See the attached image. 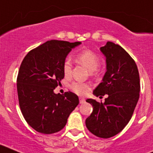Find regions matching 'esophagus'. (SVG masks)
Masks as SVG:
<instances>
[{
	"label": "esophagus",
	"mask_w": 153,
	"mask_h": 153,
	"mask_svg": "<svg viewBox=\"0 0 153 153\" xmlns=\"http://www.w3.org/2000/svg\"><path fill=\"white\" fill-rule=\"evenodd\" d=\"M85 102H86V101H85L84 98H83V97H79V102H80V103H84Z\"/></svg>",
	"instance_id": "esophagus-1"
}]
</instances>
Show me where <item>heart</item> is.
<instances>
[{
  "label": "heart",
  "instance_id": "1",
  "mask_svg": "<svg viewBox=\"0 0 153 153\" xmlns=\"http://www.w3.org/2000/svg\"><path fill=\"white\" fill-rule=\"evenodd\" d=\"M76 60L79 63L86 67V69L90 72L95 71L100 65V59H99L98 56L95 53L90 50H85V51H81L76 56ZM63 69V73L66 76L70 75L71 61L70 59H67L65 60ZM70 86H71L72 90L79 95H84L86 93H88L90 90V84L86 83H81V82H73Z\"/></svg>",
  "mask_w": 153,
  "mask_h": 153
}]
</instances>
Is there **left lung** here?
Instances as JSON below:
<instances>
[{
	"label": "left lung",
	"mask_w": 153,
	"mask_h": 153,
	"mask_svg": "<svg viewBox=\"0 0 153 153\" xmlns=\"http://www.w3.org/2000/svg\"><path fill=\"white\" fill-rule=\"evenodd\" d=\"M100 51L106 57V72L93 93L108 97L104 102L86 100L93 112L86 126L93 135L108 139L121 132L132 117L140 98V75L133 59L120 45L108 41Z\"/></svg>",
	"instance_id": "1"
}]
</instances>
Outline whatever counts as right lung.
<instances>
[{"mask_svg":"<svg viewBox=\"0 0 153 153\" xmlns=\"http://www.w3.org/2000/svg\"><path fill=\"white\" fill-rule=\"evenodd\" d=\"M81 42L52 40L30 51L21 63L17 79L19 105L24 119L36 132L52 134L61 130L79 104L75 93H55L64 77L63 63Z\"/></svg>","mask_w":153,"mask_h":153,"instance_id":"obj_1","label":"right lung"}]
</instances>
